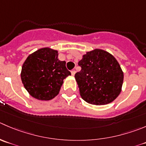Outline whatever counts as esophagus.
I'll list each match as a JSON object with an SVG mask.
<instances>
[{
	"mask_svg": "<svg viewBox=\"0 0 146 146\" xmlns=\"http://www.w3.org/2000/svg\"><path fill=\"white\" fill-rule=\"evenodd\" d=\"M75 74H76V70H71V75L73 76H74Z\"/></svg>",
	"mask_w": 146,
	"mask_h": 146,
	"instance_id": "34e87169",
	"label": "esophagus"
}]
</instances>
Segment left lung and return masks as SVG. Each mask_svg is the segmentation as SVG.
Returning a JSON list of instances; mask_svg holds the SVG:
<instances>
[{"label": "left lung", "instance_id": "left-lung-1", "mask_svg": "<svg viewBox=\"0 0 146 146\" xmlns=\"http://www.w3.org/2000/svg\"><path fill=\"white\" fill-rule=\"evenodd\" d=\"M81 67L75 75L82 98L90 104L101 106L113 101L121 93L123 72L113 55L94 49L83 55Z\"/></svg>", "mask_w": 146, "mask_h": 146}]
</instances>
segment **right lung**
<instances>
[{
	"mask_svg": "<svg viewBox=\"0 0 146 146\" xmlns=\"http://www.w3.org/2000/svg\"><path fill=\"white\" fill-rule=\"evenodd\" d=\"M58 52L43 48L31 53L23 63L21 77L24 87L32 97L49 100L59 93L63 80L70 75L66 61L58 58Z\"/></svg>",
	"mask_w": 146,
	"mask_h": 146,
	"instance_id": "add662e5",
	"label": "right lung"
}]
</instances>
